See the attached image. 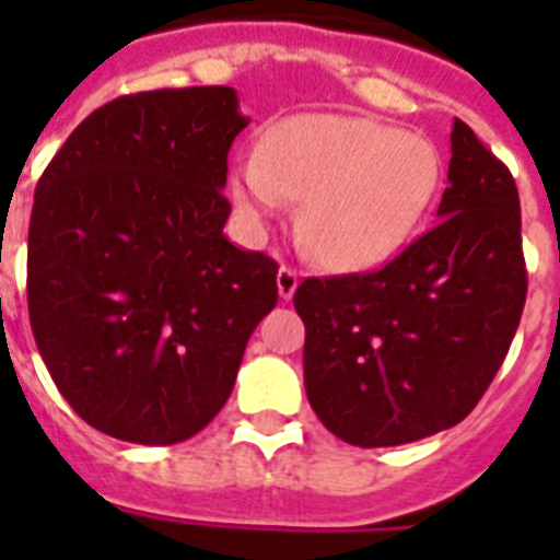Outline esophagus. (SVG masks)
Returning <instances> with one entry per match:
<instances>
[{"label":"esophagus","mask_w":560,"mask_h":560,"mask_svg":"<svg viewBox=\"0 0 560 560\" xmlns=\"http://www.w3.org/2000/svg\"><path fill=\"white\" fill-rule=\"evenodd\" d=\"M276 284H279V296L281 299H290V296H293V293H296V288H299V272L293 270V267H281Z\"/></svg>","instance_id":"esophagus-1"}]
</instances>
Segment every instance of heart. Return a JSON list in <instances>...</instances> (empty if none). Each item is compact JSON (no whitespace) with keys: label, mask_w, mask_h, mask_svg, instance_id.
Listing matches in <instances>:
<instances>
[{"label":"heart","mask_w":560,"mask_h":560,"mask_svg":"<svg viewBox=\"0 0 560 560\" xmlns=\"http://www.w3.org/2000/svg\"><path fill=\"white\" fill-rule=\"evenodd\" d=\"M442 183L439 153L421 136L372 118L296 116L237 162V206L249 220L299 211V244L328 270H369L416 237Z\"/></svg>","instance_id":"heart-1"}]
</instances>
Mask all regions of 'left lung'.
<instances>
[{
  "mask_svg": "<svg viewBox=\"0 0 560 560\" xmlns=\"http://www.w3.org/2000/svg\"><path fill=\"white\" fill-rule=\"evenodd\" d=\"M526 284L512 171L456 118L439 223L381 270L296 288L311 407L358 447L459 424L503 366Z\"/></svg>",
  "mask_w": 560,
  "mask_h": 560,
  "instance_id": "obj_1",
  "label": "left lung"
}]
</instances>
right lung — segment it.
<instances>
[{
    "instance_id": "1",
    "label": "right lung",
    "mask_w": 560,
    "mask_h": 560,
    "mask_svg": "<svg viewBox=\"0 0 560 560\" xmlns=\"http://www.w3.org/2000/svg\"><path fill=\"white\" fill-rule=\"evenodd\" d=\"M232 86L121 95L74 127L34 191L31 331L101 433L177 444L218 416L279 264L223 235Z\"/></svg>"
}]
</instances>
